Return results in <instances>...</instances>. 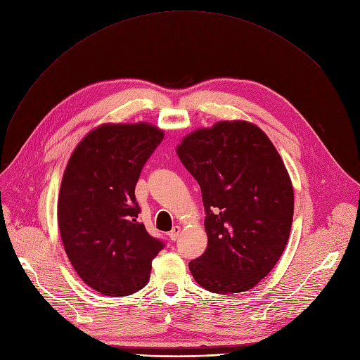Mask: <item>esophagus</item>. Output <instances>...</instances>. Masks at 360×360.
<instances>
[{
  "mask_svg": "<svg viewBox=\"0 0 360 360\" xmlns=\"http://www.w3.org/2000/svg\"><path fill=\"white\" fill-rule=\"evenodd\" d=\"M180 233H181V228H180V226H174V228L169 232V238H170L172 240H177L179 236H180Z\"/></svg>",
  "mask_w": 360,
  "mask_h": 360,
  "instance_id": "obj_1",
  "label": "esophagus"
}]
</instances>
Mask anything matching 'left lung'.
Wrapping results in <instances>:
<instances>
[{
	"label": "left lung",
	"instance_id": "left-lung-1",
	"mask_svg": "<svg viewBox=\"0 0 360 360\" xmlns=\"http://www.w3.org/2000/svg\"><path fill=\"white\" fill-rule=\"evenodd\" d=\"M202 190L207 248L190 261L207 291L254 288L278 262L294 213L291 179L266 134L248 121H219L186 135L176 150Z\"/></svg>",
	"mask_w": 360,
	"mask_h": 360
}]
</instances>
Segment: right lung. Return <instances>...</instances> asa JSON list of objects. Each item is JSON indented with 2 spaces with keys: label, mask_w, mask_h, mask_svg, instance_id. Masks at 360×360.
Wrapping results in <instances>:
<instances>
[{
  "label": "right lung",
  "mask_w": 360,
  "mask_h": 360,
  "mask_svg": "<svg viewBox=\"0 0 360 360\" xmlns=\"http://www.w3.org/2000/svg\"><path fill=\"white\" fill-rule=\"evenodd\" d=\"M162 138L148 122L102 124L68 161L58 202L60 236L77 275L103 295L141 290L164 246L138 220L135 200L138 177Z\"/></svg>",
  "instance_id": "1"
}]
</instances>
